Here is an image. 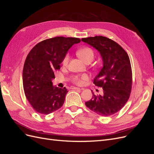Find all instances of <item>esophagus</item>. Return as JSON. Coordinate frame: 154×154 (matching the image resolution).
<instances>
[{"label": "esophagus", "instance_id": "1", "mask_svg": "<svg viewBox=\"0 0 154 154\" xmlns=\"http://www.w3.org/2000/svg\"><path fill=\"white\" fill-rule=\"evenodd\" d=\"M71 89H72V90H82V88H78V87H71Z\"/></svg>", "mask_w": 154, "mask_h": 154}]
</instances>
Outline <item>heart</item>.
I'll return each instance as SVG.
<instances>
[{
    "label": "heart",
    "instance_id": "heart-1",
    "mask_svg": "<svg viewBox=\"0 0 154 154\" xmlns=\"http://www.w3.org/2000/svg\"><path fill=\"white\" fill-rule=\"evenodd\" d=\"M78 57H80L83 62L87 63L92 62L94 58V53L93 50L90 48H84L78 52ZM69 54H67L65 56L62 60V65L63 66H67L69 61ZM72 82L77 85H82L83 81L87 80L88 76L87 74H83L81 75H74L71 78Z\"/></svg>",
    "mask_w": 154,
    "mask_h": 154
}]
</instances>
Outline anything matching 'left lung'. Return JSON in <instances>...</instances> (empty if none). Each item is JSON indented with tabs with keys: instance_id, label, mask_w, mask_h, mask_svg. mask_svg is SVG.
<instances>
[{
	"instance_id": "obj_1",
	"label": "left lung",
	"mask_w": 154,
	"mask_h": 154,
	"mask_svg": "<svg viewBox=\"0 0 154 154\" xmlns=\"http://www.w3.org/2000/svg\"><path fill=\"white\" fill-rule=\"evenodd\" d=\"M99 51L103 66L93 83L103 88V92L85 102L88 109L102 116H112L122 109L129 99L132 85V72L127 52L117 42L105 36L82 39Z\"/></svg>"
}]
</instances>
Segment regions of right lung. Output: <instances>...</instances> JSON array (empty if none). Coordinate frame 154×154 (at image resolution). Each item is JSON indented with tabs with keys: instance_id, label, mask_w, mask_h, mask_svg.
Returning a JSON list of instances; mask_svg holds the SVG:
<instances>
[{
	"instance_id": "obj_1",
	"label": "right lung",
	"mask_w": 154,
	"mask_h": 154,
	"mask_svg": "<svg viewBox=\"0 0 154 154\" xmlns=\"http://www.w3.org/2000/svg\"><path fill=\"white\" fill-rule=\"evenodd\" d=\"M80 41L75 37H54L37 44L27 54L23 68V87L27 100L37 112L47 115L63 105L68 91L66 87H53L54 72L60 69L68 50Z\"/></svg>"
}]
</instances>
